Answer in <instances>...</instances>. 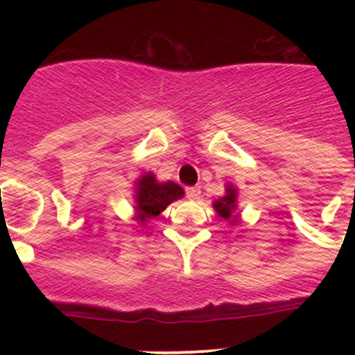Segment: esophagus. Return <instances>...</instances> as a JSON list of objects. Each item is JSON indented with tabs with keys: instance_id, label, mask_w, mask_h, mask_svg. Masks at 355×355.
Listing matches in <instances>:
<instances>
[{
	"instance_id": "obj_1",
	"label": "esophagus",
	"mask_w": 355,
	"mask_h": 355,
	"mask_svg": "<svg viewBox=\"0 0 355 355\" xmlns=\"http://www.w3.org/2000/svg\"><path fill=\"white\" fill-rule=\"evenodd\" d=\"M200 189H197V187H189L187 189V198H190V200H198L200 198Z\"/></svg>"
}]
</instances>
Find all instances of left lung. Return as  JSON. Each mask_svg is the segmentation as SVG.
I'll return each instance as SVG.
<instances>
[{
    "instance_id": "1",
    "label": "left lung",
    "mask_w": 355,
    "mask_h": 355,
    "mask_svg": "<svg viewBox=\"0 0 355 355\" xmlns=\"http://www.w3.org/2000/svg\"><path fill=\"white\" fill-rule=\"evenodd\" d=\"M235 197H237V193H235L234 189H227V195L223 198H220L214 203V209L218 211L220 217L223 218H230L232 217V211L235 210Z\"/></svg>"
}]
</instances>
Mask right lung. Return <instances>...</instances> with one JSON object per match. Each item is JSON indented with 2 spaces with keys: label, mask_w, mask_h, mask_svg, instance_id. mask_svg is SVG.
I'll return each mask as SVG.
<instances>
[{
  "label": "right lung",
  "mask_w": 355,
  "mask_h": 355,
  "mask_svg": "<svg viewBox=\"0 0 355 355\" xmlns=\"http://www.w3.org/2000/svg\"><path fill=\"white\" fill-rule=\"evenodd\" d=\"M183 197V189L173 182L158 183L152 173H146L137 182L138 220L145 222L160 215L170 203Z\"/></svg>",
  "instance_id": "add662e5"
}]
</instances>
